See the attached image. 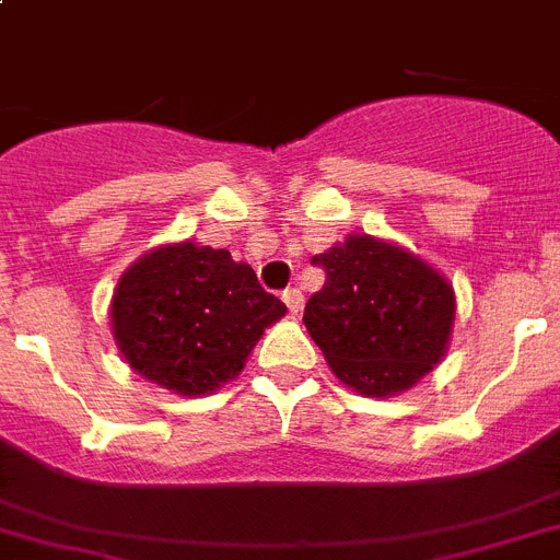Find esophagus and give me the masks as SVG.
I'll use <instances>...</instances> for the list:
<instances>
[{
	"mask_svg": "<svg viewBox=\"0 0 560 560\" xmlns=\"http://www.w3.org/2000/svg\"><path fill=\"white\" fill-rule=\"evenodd\" d=\"M281 299H284L287 310H290L293 315H299L301 307H304V295H301L299 287H287L284 293H281Z\"/></svg>",
	"mask_w": 560,
	"mask_h": 560,
	"instance_id": "obj_1",
	"label": "esophagus"
}]
</instances>
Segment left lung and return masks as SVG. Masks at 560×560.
I'll use <instances>...</instances> for the list:
<instances>
[{"mask_svg": "<svg viewBox=\"0 0 560 560\" xmlns=\"http://www.w3.org/2000/svg\"><path fill=\"white\" fill-rule=\"evenodd\" d=\"M327 281L304 324L340 383L366 397L400 395L448 349L454 287L415 253L374 236H347L313 256Z\"/></svg>", "mask_w": 560, "mask_h": 560, "instance_id": "8db88e82", "label": "left lung"}]
</instances>
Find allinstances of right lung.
<instances>
[{
    "label": "right lung",
    "instance_id": "1",
    "mask_svg": "<svg viewBox=\"0 0 560 560\" xmlns=\"http://www.w3.org/2000/svg\"><path fill=\"white\" fill-rule=\"evenodd\" d=\"M287 307L228 250L174 242L145 253L112 295V335L126 363L174 395H211Z\"/></svg>",
    "mask_w": 560,
    "mask_h": 560
}]
</instances>
